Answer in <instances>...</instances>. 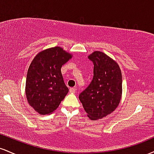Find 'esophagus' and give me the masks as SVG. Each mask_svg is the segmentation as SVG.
I'll return each mask as SVG.
<instances>
[{"label": "esophagus", "mask_w": 154, "mask_h": 154, "mask_svg": "<svg viewBox=\"0 0 154 154\" xmlns=\"http://www.w3.org/2000/svg\"><path fill=\"white\" fill-rule=\"evenodd\" d=\"M69 92L71 93H75V92H76V89L75 88H70L69 89Z\"/></svg>", "instance_id": "obj_1"}]
</instances>
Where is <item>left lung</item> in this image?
I'll use <instances>...</instances> for the list:
<instances>
[{
    "label": "left lung",
    "instance_id": "8db88e82",
    "mask_svg": "<svg viewBox=\"0 0 154 154\" xmlns=\"http://www.w3.org/2000/svg\"><path fill=\"white\" fill-rule=\"evenodd\" d=\"M88 59L94 64L93 78L79 99L88 117L95 121L109 115L119 106L122 76L119 64L104 53L95 51Z\"/></svg>",
    "mask_w": 154,
    "mask_h": 154
}]
</instances>
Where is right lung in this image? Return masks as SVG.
I'll return each mask as SVG.
<instances>
[{"instance_id": "1", "label": "right lung", "mask_w": 154, "mask_h": 154, "mask_svg": "<svg viewBox=\"0 0 154 154\" xmlns=\"http://www.w3.org/2000/svg\"><path fill=\"white\" fill-rule=\"evenodd\" d=\"M72 57L62 48L56 46L40 51L29 65L26 79V99L41 115L54 112L68 93L61 69Z\"/></svg>"}]
</instances>
